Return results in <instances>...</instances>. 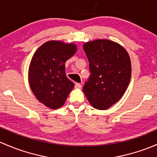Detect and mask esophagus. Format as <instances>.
<instances>
[{
  "mask_svg": "<svg viewBox=\"0 0 157 157\" xmlns=\"http://www.w3.org/2000/svg\"><path fill=\"white\" fill-rule=\"evenodd\" d=\"M82 87V85L80 83H75V88L77 89H80Z\"/></svg>",
  "mask_w": 157,
  "mask_h": 157,
  "instance_id": "34e87169",
  "label": "esophagus"
}]
</instances>
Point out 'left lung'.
<instances>
[{
    "instance_id": "8db88e82",
    "label": "left lung",
    "mask_w": 157,
    "mask_h": 157,
    "mask_svg": "<svg viewBox=\"0 0 157 157\" xmlns=\"http://www.w3.org/2000/svg\"><path fill=\"white\" fill-rule=\"evenodd\" d=\"M90 76L83 91L94 108L106 110L122 98L131 79L129 56L121 45L107 39L83 44Z\"/></svg>"
}]
</instances>
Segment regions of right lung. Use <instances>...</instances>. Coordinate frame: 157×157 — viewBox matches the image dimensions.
<instances>
[{
	"label": "right lung",
	"mask_w": 157,
	"mask_h": 157,
	"mask_svg": "<svg viewBox=\"0 0 157 157\" xmlns=\"http://www.w3.org/2000/svg\"><path fill=\"white\" fill-rule=\"evenodd\" d=\"M77 51V46L59 40L41 45L31 59L29 81L37 99L51 109L65 104L74 84L65 74L66 61Z\"/></svg>",
	"instance_id": "add662e5"
}]
</instances>
